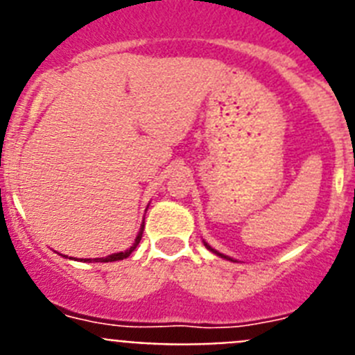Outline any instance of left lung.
<instances>
[{"label":"left lung","instance_id":"left-lung-1","mask_svg":"<svg viewBox=\"0 0 355 355\" xmlns=\"http://www.w3.org/2000/svg\"><path fill=\"white\" fill-rule=\"evenodd\" d=\"M205 245H206V247H208V249H209V250H211V252H215V254H216V256H220V258H225V259H231V258H227V256H224V254H220V252H216V250H215V249H211V247H209V245H208V243H206V241H205ZM231 261H233V259H231Z\"/></svg>","mask_w":355,"mask_h":355}]
</instances>
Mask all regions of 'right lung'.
Instances as JSON below:
<instances>
[{"label": "right lung", "instance_id": "add662e5", "mask_svg": "<svg viewBox=\"0 0 355 355\" xmlns=\"http://www.w3.org/2000/svg\"><path fill=\"white\" fill-rule=\"evenodd\" d=\"M142 233H144V222H142V227H140L139 234H137V238H135V243L130 247L128 250H124V252H115V254H110V256H106V258H96V259H83V261H101V263H108V261H119V259H124L128 258L131 252H133L135 249H137V245L140 243V240H142Z\"/></svg>", "mask_w": 355, "mask_h": 355}]
</instances>
